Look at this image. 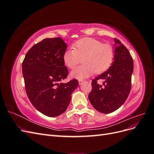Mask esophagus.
<instances>
[{
	"label": "esophagus",
	"instance_id": "1",
	"mask_svg": "<svg viewBox=\"0 0 154 154\" xmlns=\"http://www.w3.org/2000/svg\"><path fill=\"white\" fill-rule=\"evenodd\" d=\"M83 80H78V83H79V85H82V83H83Z\"/></svg>",
	"mask_w": 154,
	"mask_h": 154
}]
</instances>
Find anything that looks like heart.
<instances>
[{
  "mask_svg": "<svg viewBox=\"0 0 154 154\" xmlns=\"http://www.w3.org/2000/svg\"><path fill=\"white\" fill-rule=\"evenodd\" d=\"M74 48L65 51L63 61L70 69L75 68L80 62L84 63L71 72L74 78H85L94 72L100 74L109 68L114 57V49L110 44H102L98 40L92 38H83L73 44Z\"/></svg>",
  "mask_w": 154,
  "mask_h": 154,
  "instance_id": "obj_1",
  "label": "heart"
}]
</instances>
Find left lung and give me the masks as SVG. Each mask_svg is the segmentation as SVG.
I'll return each mask as SVG.
<instances>
[{
  "mask_svg": "<svg viewBox=\"0 0 154 154\" xmlns=\"http://www.w3.org/2000/svg\"><path fill=\"white\" fill-rule=\"evenodd\" d=\"M114 40V62L107 71L92 81V91L88 94L92 106L104 114L119 109L127 99L131 89L133 59L127 48L118 39ZM100 79L104 81L102 85L97 83Z\"/></svg>",
  "mask_w": 154,
  "mask_h": 154,
  "instance_id": "obj_1",
  "label": "left lung"
}]
</instances>
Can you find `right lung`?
Here are the masks:
<instances>
[{"label":"right lung","mask_w":154,"mask_h":154,"mask_svg":"<svg viewBox=\"0 0 154 154\" xmlns=\"http://www.w3.org/2000/svg\"><path fill=\"white\" fill-rule=\"evenodd\" d=\"M67 44L62 38H45L27 51L22 62L26 94L41 113L56 117L63 113L78 85L76 79L62 83L69 74L64 66Z\"/></svg>","instance_id":"add662e5"}]
</instances>
